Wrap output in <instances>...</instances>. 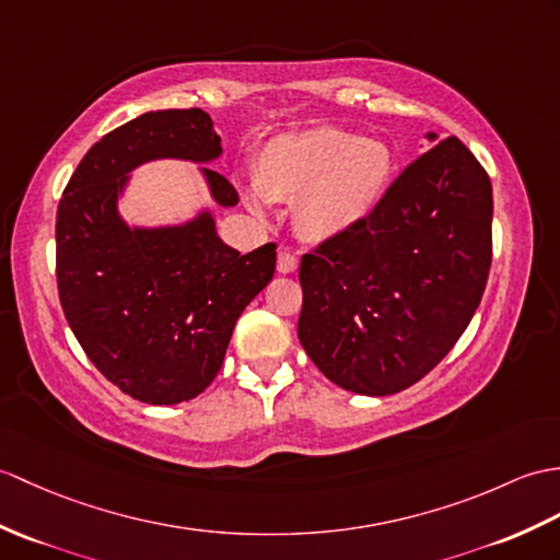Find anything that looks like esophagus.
<instances>
[{"mask_svg":"<svg viewBox=\"0 0 560 560\" xmlns=\"http://www.w3.org/2000/svg\"><path fill=\"white\" fill-rule=\"evenodd\" d=\"M277 269L281 271V275H293V271L298 269V257L291 250H279Z\"/></svg>","mask_w":560,"mask_h":560,"instance_id":"esophagus-1","label":"esophagus"}]
</instances>
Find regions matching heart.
Listing matches in <instances>:
<instances>
[{
    "mask_svg": "<svg viewBox=\"0 0 560 560\" xmlns=\"http://www.w3.org/2000/svg\"><path fill=\"white\" fill-rule=\"evenodd\" d=\"M396 160L384 140L319 126L271 138L259 150L245 202H293V226L312 243L339 241L374 214L392 186Z\"/></svg>",
    "mask_w": 560,
    "mask_h": 560,
    "instance_id": "obj_1",
    "label": "heart"
}]
</instances>
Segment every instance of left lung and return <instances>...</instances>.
Returning <instances> with one entry per match:
<instances>
[{"instance_id": "left-lung-1", "label": "left lung", "mask_w": 560, "mask_h": 560, "mask_svg": "<svg viewBox=\"0 0 560 560\" xmlns=\"http://www.w3.org/2000/svg\"><path fill=\"white\" fill-rule=\"evenodd\" d=\"M348 236L303 255L298 339L346 392L388 396L434 370L470 324L491 267V180L439 142Z\"/></svg>"}]
</instances>
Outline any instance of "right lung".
Instances as JSON below:
<instances>
[{"label":"right lung","mask_w":560,"mask_h":560,"mask_svg":"<svg viewBox=\"0 0 560 560\" xmlns=\"http://www.w3.org/2000/svg\"><path fill=\"white\" fill-rule=\"evenodd\" d=\"M221 138L202 109L138 116L88 150L57 210V283L71 331L124 394L176 406L202 394L224 362L241 312L277 269V245L248 255L217 233L210 207L172 224L128 221L119 205L142 164L178 160L217 207L238 192L210 166Z\"/></svg>","instance_id":"add662e5"}]
</instances>
